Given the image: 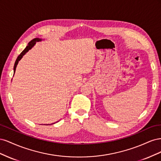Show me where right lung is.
<instances>
[{
  "instance_id": "obj_1",
  "label": "right lung",
  "mask_w": 161,
  "mask_h": 161,
  "mask_svg": "<svg viewBox=\"0 0 161 161\" xmlns=\"http://www.w3.org/2000/svg\"><path fill=\"white\" fill-rule=\"evenodd\" d=\"M42 40V39H40V38H35V39H33V40H31L30 42H29L28 45H27V47L25 48V50H23V51L20 53V54L19 55V56L17 57V60H16V61H15V63H14V68H13V70H14V72H15V70H16L17 66L18 63H19V61H20L21 58H23V56L24 55H25V53H26L29 50H30L34 46L36 45V42H41ZM53 124H55V123H53ZM43 125H48V124H43Z\"/></svg>"
}]
</instances>
